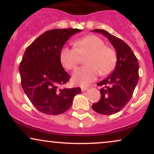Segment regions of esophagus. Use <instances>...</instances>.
I'll return each mask as SVG.
<instances>
[{"instance_id": "34e87169", "label": "esophagus", "mask_w": 154, "mask_h": 154, "mask_svg": "<svg viewBox=\"0 0 154 154\" xmlns=\"http://www.w3.org/2000/svg\"><path fill=\"white\" fill-rule=\"evenodd\" d=\"M88 89H89V88H88V87H82V88H81V90H82V92L88 91Z\"/></svg>"}]
</instances>
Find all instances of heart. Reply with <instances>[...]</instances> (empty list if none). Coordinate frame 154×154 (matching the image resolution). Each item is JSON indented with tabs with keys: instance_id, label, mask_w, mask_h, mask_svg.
I'll list each match as a JSON object with an SVG mask.
<instances>
[{
	"instance_id": "1",
	"label": "heart",
	"mask_w": 154,
	"mask_h": 154,
	"mask_svg": "<svg viewBox=\"0 0 154 154\" xmlns=\"http://www.w3.org/2000/svg\"><path fill=\"white\" fill-rule=\"evenodd\" d=\"M74 46H63L59 53L62 66L74 70L80 62V56H86L87 66L77 69L72 76L76 85L85 86L94 81L98 75H106L115 65L116 56L114 50L105 45L103 40L95 35H88L74 43Z\"/></svg>"
}]
</instances>
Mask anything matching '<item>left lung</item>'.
I'll return each instance as SVG.
<instances>
[{
	"label": "left lung",
	"mask_w": 154,
	"mask_h": 154,
	"mask_svg": "<svg viewBox=\"0 0 154 154\" xmlns=\"http://www.w3.org/2000/svg\"><path fill=\"white\" fill-rule=\"evenodd\" d=\"M93 31L109 39L116 52L114 70L107 78L97 83L103 88L100 90L99 101L92 106L98 114L111 115L121 111L132 98L139 79V63L130 47L122 40L104 29Z\"/></svg>",
	"instance_id": "1"
}]
</instances>
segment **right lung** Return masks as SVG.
Instances as JSON below:
<instances>
[{
	"label": "right lung",
	"mask_w": 154,
	"mask_h": 154,
	"mask_svg": "<svg viewBox=\"0 0 154 154\" xmlns=\"http://www.w3.org/2000/svg\"><path fill=\"white\" fill-rule=\"evenodd\" d=\"M79 29H54L46 31L24 51L19 65L21 83L26 96L38 110L46 114H63L71 107L80 88H61L69 80L63 69L59 53Z\"/></svg>",
	"instance_id": "obj_1"
}]
</instances>
